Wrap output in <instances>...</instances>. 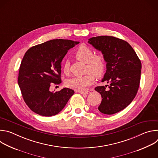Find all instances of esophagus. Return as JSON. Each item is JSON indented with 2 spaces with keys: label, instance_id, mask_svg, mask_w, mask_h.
Instances as JSON below:
<instances>
[{
  "label": "esophagus",
  "instance_id": "esophagus-1",
  "mask_svg": "<svg viewBox=\"0 0 158 158\" xmlns=\"http://www.w3.org/2000/svg\"><path fill=\"white\" fill-rule=\"evenodd\" d=\"M79 93L81 94H88L90 93L89 91H79Z\"/></svg>",
  "mask_w": 158,
  "mask_h": 158
}]
</instances>
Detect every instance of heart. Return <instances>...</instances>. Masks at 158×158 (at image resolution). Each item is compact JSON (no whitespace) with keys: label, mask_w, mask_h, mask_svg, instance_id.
Here are the masks:
<instances>
[{"label":"heart","mask_w":158,"mask_h":158,"mask_svg":"<svg viewBox=\"0 0 158 158\" xmlns=\"http://www.w3.org/2000/svg\"><path fill=\"white\" fill-rule=\"evenodd\" d=\"M76 59L87 64L86 70L91 74H87L81 77H74L66 82L67 85L78 91H84L94 82V75L96 77H100L104 73L105 60L102 55H94V51L85 45H81L76 52ZM69 62L66 61L63 65L64 74L69 72Z\"/></svg>","instance_id":"heart-1"}]
</instances>
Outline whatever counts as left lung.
<instances>
[{
  "mask_svg": "<svg viewBox=\"0 0 158 158\" xmlns=\"http://www.w3.org/2000/svg\"><path fill=\"white\" fill-rule=\"evenodd\" d=\"M90 44L103 54L106 71L101 82L109 83L98 86L102 101L99 110L113 114L126 108L136 96L140 83L141 63L136 53L126 41L112 36H98L88 39Z\"/></svg>",
  "mask_w": 158,
  "mask_h": 158,
  "instance_id": "1",
  "label": "left lung"
}]
</instances>
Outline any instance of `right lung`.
I'll list each match as a JSON object with an SVG mask.
<instances>
[{
	"mask_svg": "<svg viewBox=\"0 0 158 158\" xmlns=\"http://www.w3.org/2000/svg\"><path fill=\"white\" fill-rule=\"evenodd\" d=\"M79 42L53 39L30 48L20 64L18 84L23 99L35 113L43 116L56 115L74 94L64 87L51 92L52 84L61 83V63L69 49Z\"/></svg>",
	"mask_w": 158,
	"mask_h": 158,
	"instance_id": "right-lung-1",
	"label": "right lung"
}]
</instances>
